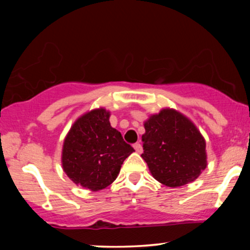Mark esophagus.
Instances as JSON below:
<instances>
[{
    "label": "esophagus",
    "mask_w": 250,
    "mask_h": 250,
    "mask_svg": "<svg viewBox=\"0 0 250 250\" xmlns=\"http://www.w3.org/2000/svg\"><path fill=\"white\" fill-rule=\"evenodd\" d=\"M133 148L135 149L136 152H139V153L142 152V146H141V143H140V142L134 143V145H133Z\"/></svg>",
    "instance_id": "esophagus-1"
}]
</instances>
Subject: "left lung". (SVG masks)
<instances>
[{"instance_id": "8db88e82", "label": "left lung", "mask_w": 250, "mask_h": 250, "mask_svg": "<svg viewBox=\"0 0 250 250\" xmlns=\"http://www.w3.org/2000/svg\"><path fill=\"white\" fill-rule=\"evenodd\" d=\"M143 153L152 176L167 187L192 182L206 168V143L196 126L173 109L145 123Z\"/></svg>"}]
</instances>
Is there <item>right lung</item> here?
<instances>
[{"instance_id":"right-lung-1","label":"right lung","mask_w":250,"mask_h":250,"mask_svg":"<svg viewBox=\"0 0 250 250\" xmlns=\"http://www.w3.org/2000/svg\"><path fill=\"white\" fill-rule=\"evenodd\" d=\"M109 112L95 109L71 126L62 149V167L74 183L99 191L118 176L124 160L134 151L112 128Z\"/></svg>"}]
</instances>
